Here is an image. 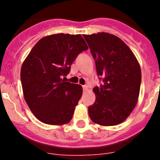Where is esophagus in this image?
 <instances>
[{
  "instance_id": "obj_1",
  "label": "esophagus",
  "mask_w": 160,
  "mask_h": 160,
  "mask_svg": "<svg viewBox=\"0 0 160 160\" xmlns=\"http://www.w3.org/2000/svg\"><path fill=\"white\" fill-rule=\"evenodd\" d=\"M83 90H84V91H87V90H89V88H88V85H83Z\"/></svg>"
}]
</instances>
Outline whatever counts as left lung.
<instances>
[{
  "mask_svg": "<svg viewBox=\"0 0 160 160\" xmlns=\"http://www.w3.org/2000/svg\"><path fill=\"white\" fill-rule=\"evenodd\" d=\"M95 60L102 84L95 87L94 104L88 113L94 123L105 126L123 122L138 102L141 68L135 55L118 37L105 32L83 35Z\"/></svg>",
  "mask_w": 160,
  "mask_h": 160,
  "instance_id": "left-lung-1",
  "label": "left lung"
}]
</instances>
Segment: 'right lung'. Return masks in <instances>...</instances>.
<instances>
[{
    "label": "right lung",
    "instance_id": "obj_1",
    "mask_svg": "<svg viewBox=\"0 0 160 160\" xmlns=\"http://www.w3.org/2000/svg\"><path fill=\"white\" fill-rule=\"evenodd\" d=\"M88 49L80 35L59 33L41 38L31 50L21 81L25 101L40 122L64 125L72 119L83 89L65 77L77 56Z\"/></svg>",
    "mask_w": 160,
    "mask_h": 160
}]
</instances>
